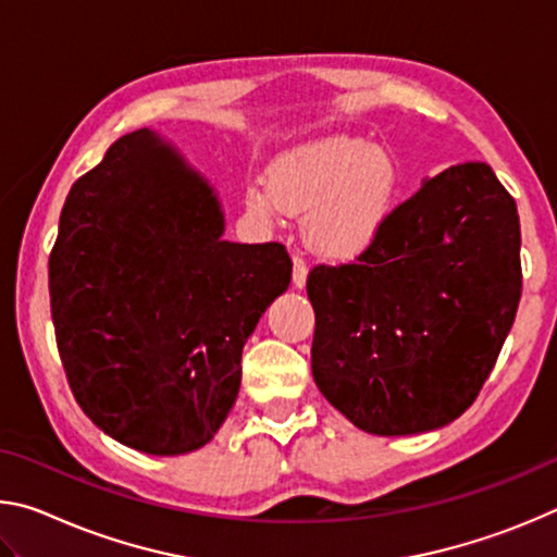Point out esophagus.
Returning a JSON list of instances; mask_svg holds the SVG:
<instances>
[{
  "label": "esophagus",
  "instance_id": "1",
  "mask_svg": "<svg viewBox=\"0 0 557 557\" xmlns=\"http://www.w3.org/2000/svg\"><path fill=\"white\" fill-rule=\"evenodd\" d=\"M307 262L301 260L299 256L292 258V285H295L297 289H305L307 285Z\"/></svg>",
  "mask_w": 557,
  "mask_h": 557
}]
</instances>
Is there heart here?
Segmentation results:
<instances>
[{
	"instance_id": "heart-1",
	"label": "heart",
	"mask_w": 557,
	"mask_h": 557,
	"mask_svg": "<svg viewBox=\"0 0 557 557\" xmlns=\"http://www.w3.org/2000/svg\"><path fill=\"white\" fill-rule=\"evenodd\" d=\"M398 191V164L385 149L356 137H326L280 157L270 182L248 188V209L270 225L305 213L307 248L324 260L348 262L381 238Z\"/></svg>"
}]
</instances>
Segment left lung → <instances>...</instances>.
Wrapping results in <instances>:
<instances>
[{
    "label": "left lung",
    "instance_id": "obj_1",
    "mask_svg": "<svg viewBox=\"0 0 557 557\" xmlns=\"http://www.w3.org/2000/svg\"><path fill=\"white\" fill-rule=\"evenodd\" d=\"M317 388L358 430L449 425L492 373L521 299V223L492 166L422 178L354 265L307 277Z\"/></svg>",
    "mask_w": 557,
    "mask_h": 557
}]
</instances>
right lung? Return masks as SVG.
Segmentation results:
<instances>
[{"mask_svg":"<svg viewBox=\"0 0 557 557\" xmlns=\"http://www.w3.org/2000/svg\"><path fill=\"white\" fill-rule=\"evenodd\" d=\"M209 178L152 129L73 184L49 258L55 342L83 412L157 457L211 442L260 317L289 287L280 243L223 240Z\"/></svg>","mask_w":557,"mask_h":557,"instance_id":"right-lung-1","label":"right lung"}]
</instances>
